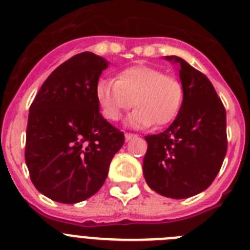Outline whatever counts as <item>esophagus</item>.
<instances>
[{
	"mask_svg": "<svg viewBox=\"0 0 250 250\" xmlns=\"http://www.w3.org/2000/svg\"><path fill=\"white\" fill-rule=\"evenodd\" d=\"M135 137H136V135L131 134V132H126V134H125V140L126 141L132 140V139H135Z\"/></svg>",
	"mask_w": 250,
	"mask_h": 250,
	"instance_id": "34e87169",
	"label": "esophagus"
}]
</instances>
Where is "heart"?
Listing matches in <instances>:
<instances>
[{"label": "heart", "instance_id": "1", "mask_svg": "<svg viewBox=\"0 0 250 250\" xmlns=\"http://www.w3.org/2000/svg\"><path fill=\"white\" fill-rule=\"evenodd\" d=\"M95 97L102 115L119 121L132 105L137 106L127 118V125L161 126L177 116L185 98L182 83L175 75L162 74L148 65H132L121 70L118 80L102 78L95 85Z\"/></svg>", "mask_w": 250, "mask_h": 250}]
</instances>
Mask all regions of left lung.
I'll use <instances>...</instances> for the list:
<instances>
[{"mask_svg": "<svg viewBox=\"0 0 250 250\" xmlns=\"http://www.w3.org/2000/svg\"><path fill=\"white\" fill-rule=\"evenodd\" d=\"M185 89L182 106L164 132L147 135L144 177L151 189L170 198H188L207 189L227 153L226 109L200 70L176 56Z\"/></svg>", "mask_w": 250, "mask_h": 250, "instance_id": "left-lung-1", "label": "left lung"}]
</instances>
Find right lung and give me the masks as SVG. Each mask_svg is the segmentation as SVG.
Returning a JSON list of instances; mask_svg holds the SVG:
<instances>
[{
	"instance_id": "1",
	"label": "right lung",
	"mask_w": 250,
	"mask_h": 250,
	"mask_svg": "<svg viewBox=\"0 0 250 250\" xmlns=\"http://www.w3.org/2000/svg\"><path fill=\"white\" fill-rule=\"evenodd\" d=\"M109 62L90 52L61 64L29 107L24 159L38 191L59 203L82 202L104 185L124 132L99 113L95 85Z\"/></svg>"
}]
</instances>
